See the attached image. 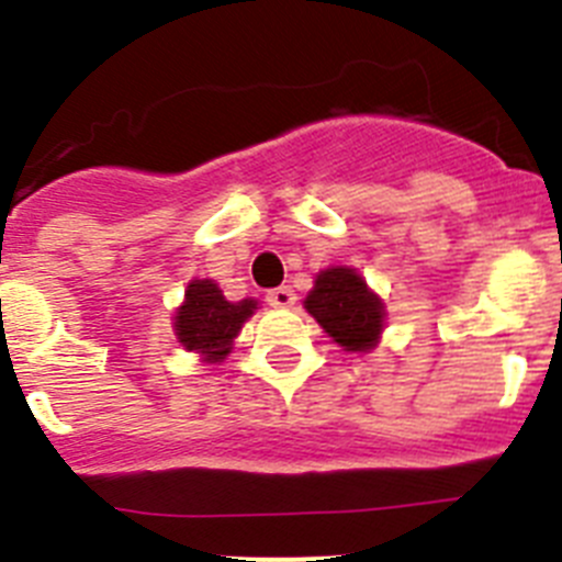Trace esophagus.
Here are the masks:
<instances>
[{
  "instance_id": "1",
  "label": "esophagus",
  "mask_w": 562,
  "mask_h": 562,
  "mask_svg": "<svg viewBox=\"0 0 562 562\" xmlns=\"http://www.w3.org/2000/svg\"><path fill=\"white\" fill-rule=\"evenodd\" d=\"M267 301H270V306H278V310H290L295 304V290L292 286H276V290L267 292Z\"/></svg>"
}]
</instances>
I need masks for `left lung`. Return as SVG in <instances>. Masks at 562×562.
Wrapping results in <instances>:
<instances>
[{
    "label": "left lung",
    "mask_w": 562,
    "mask_h": 562,
    "mask_svg": "<svg viewBox=\"0 0 562 562\" xmlns=\"http://www.w3.org/2000/svg\"><path fill=\"white\" fill-rule=\"evenodd\" d=\"M304 310L342 351H371L385 329V304L355 267L317 272Z\"/></svg>",
    "instance_id": "obj_1"
}]
</instances>
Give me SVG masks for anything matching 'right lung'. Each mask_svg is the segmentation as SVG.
Masks as SVG:
<instances>
[{
	"label": "right lung",
	"mask_w": 562,
	"mask_h": 562,
	"mask_svg": "<svg viewBox=\"0 0 562 562\" xmlns=\"http://www.w3.org/2000/svg\"><path fill=\"white\" fill-rule=\"evenodd\" d=\"M256 310V297L227 301L216 281L193 278L186 286V301L173 312V335L182 349L200 355L202 362H222Z\"/></svg>",
	"instance_id": "1"
}]
</instances>
